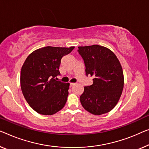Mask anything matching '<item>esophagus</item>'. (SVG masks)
<instances>
[{"instance_id":"esophagus-1","label":"esophagus","mask_w":149,"mask_h":149,"mask_svg":"<svg viewBox=\"0 0 149 149\" xmlns=\"http://www.w3.org/2000/svg\"><path fill=\"white\" fill-rule=\"evenodd\" d=\"M75 85V84L74 83H70V87H72V86H74Z\"/></svg>"}]
</instances>
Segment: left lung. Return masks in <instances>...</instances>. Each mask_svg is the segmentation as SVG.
<instances>
[{
    "mask_svg": "<svg viewBox=\"0 0 149 149\" xmlns=\"http://www.w3.org/2000/svg\"><path fill=\"white\" fill-rule=\"evenodd\" d=\"M84 59L86 75L94 77L93 84L85 86L79 99L91 114L109 112L118 102L124 88L123 68L116 55L106 47L93 45L78 47Z\"/></svg>",
    "mask_w": 149,
    "mask_h": 149,
    "instance_id": "obj_1",
    "label": "left lung"
}]
</instances>
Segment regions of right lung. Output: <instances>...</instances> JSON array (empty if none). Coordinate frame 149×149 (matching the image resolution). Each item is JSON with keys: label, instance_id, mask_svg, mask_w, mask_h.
Masks as SVG:
<instances>
[{"label": "right lung", "instance_id": "1", "mask_svg": "<svg viewBox=\"0 0 149 149\" xmlns=\"http://www.w3.org/2000/svg\"><path fill=\"white\" fill-rule=\"evenodd\" d=\"M74 47L47 46L35 50L26 57L21 68V88L26 101L35 112L53 115L67 102L69 83L55 79L60 75L61 59Z\"/></svg>", "mask_w": 149, "mask_h": 149}]
</instances>
